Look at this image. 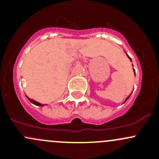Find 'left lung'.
Masks as SVG:
<instances>
[{"instance_id": "obj_1", "label": "left lung", "mask_w": 159, "mask_h": 159, "mask_svg": "<svg viewBox=\"0 0 159 159\" xmlns=\"http://www.w3.org/2000/svg\"><path fill=\"white\" fill-rule=\"evenodd\" d=\"M126 54H127V57H129V60H130V61H132V60H131V58H130V57H129V55H128V54H127V53H126ZM134 73H135V70H134ZM130 95H131V94H130ZM130 95H129V96H128V97H127V98H126V99H125V102H127V99H128V98H129V96H130Z\"/></svg>"}]
</instances>
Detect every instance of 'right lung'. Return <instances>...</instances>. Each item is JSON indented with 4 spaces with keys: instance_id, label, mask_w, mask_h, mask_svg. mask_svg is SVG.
Returning a JSON list of instances; mask_svg holds the SVG:
<instances>
[{
    "instance_id": "1",
    "label": "right lung",
    "mask_w": 159,
    "mask_h": 159,
    "mask_svg": "<svg viewBox=\"0 0 159 159\" xmlns=\"http://www.w3.org/2000/svg\"><path fill=\"white\" fill-rule=\"evenodd\" d=\"M26 97H27V98H28V99H29V101H30V102H31V103L33 104V105H37V106H40V107H42V106H44V105H42V104L39 103V102H37L36 101H35V100H33V99H31V98H29L28 96H26Z\"/></svg>"
}]
</instances>
